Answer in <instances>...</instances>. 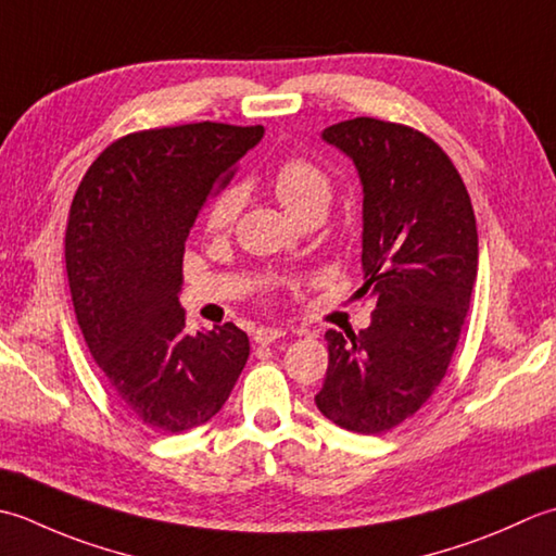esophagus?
<instances>
[{
  "label": "esophagus",
  "instance_id": "obj_1",
  "mask_svg": "<svg viewBox=\"0 0 556 556\" xmlns=\"http://www.w3.org/2000/svg\"><path fill=\"white\" fill-rule=\"evenodd\" d=\"M282 336H286V331H282V328L262 326V328H256V331H254V341L258 345H268V343H276L278 338H282Z\"/></svg>",
  "mask_w": 556,
  "mask_h": 556
}]
</instances>
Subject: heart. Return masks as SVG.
Returning <instances> with one entry per match:
<instances>
[{"instance_id":"1","label":"heart","mask_w":556,"mask_h":556,"mask_svg":"<svg viewBox=\"0 0 556 556\" xmlns=\"http://www.w3.org/2000/svg\"><path fill=\"white\" fill-rule=\"evenodd\" d=\"M270 187L294 220L302 218L304 213L326 208L331 201V179L319 165H314L307 157H288L286 163L276 167L270 177ZM242 206V194L237 187H225L215 194L206 213V225L211 230L230 228Z\"/></svg>"}]
</instances>
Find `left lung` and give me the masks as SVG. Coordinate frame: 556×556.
<instances>
[{"label":"left lung","mask_w":556,"mask_h":556,"mask_svg":"<svg viewBox=\"0 0 556 556\" xmlns=\"http://www.w3.org/2000/svg\"><path fill=\"white\" fill-rule=\"evenodd\" d=\"M362 182L359 298L371 324L326 331L316 407L348 432L381 434L413 417L444 379L478 278V225L456 165L405 124L355 117L324 129Z\"/></svg>","instance_id":"8db88e82"}]
</instances>
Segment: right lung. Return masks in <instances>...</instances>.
<instances>
[{
  "instance_id": "right-lung-1",
  "label": "right lung",
  "mask_w": 556,
  "mask_h": 556,
  "mask_svg": "<svg viewBox=\"0 0 556 556\" xmlns=\"http://www.w3.org/2000/svg\"><path fill=\"white\" fill-rule=\"evenodd\" d=\"M262 136L220 122L127 134L72 201L64 258L86 345L115 399L165 434L208 422L247 365L235 324L185 331L179 290L191 225Z\"/></svg>"
}]
</instances>
